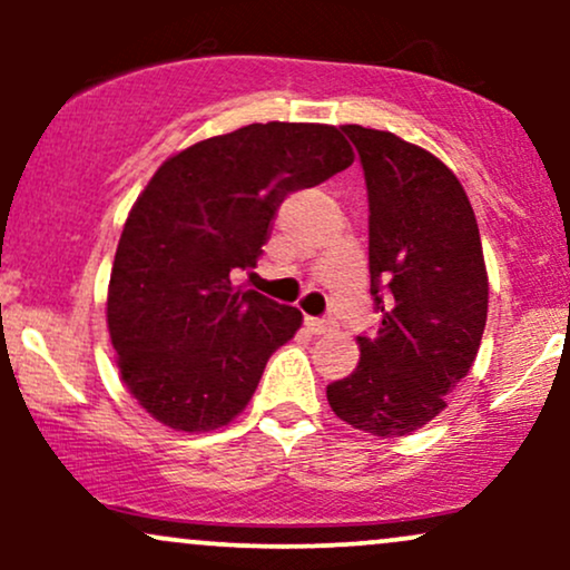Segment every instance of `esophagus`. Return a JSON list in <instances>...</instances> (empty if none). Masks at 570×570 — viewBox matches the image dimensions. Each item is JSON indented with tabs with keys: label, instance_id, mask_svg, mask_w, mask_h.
I'll list each match as a JSON object with an SVG mask.
<instances>
[{
	"label": "esophagus",
	"instance_id": "34e87169",
	"mask_svg": "<svg viewBox=\"0 0 570 570\" xmlns=\"http://www.w3.org/2000/svg\"><path fill=\"white\" fill-rule=\"evenodd\" d=\"M305 326L313 332V335H326V332L335 330V322L332 318H318V316H307Z\"/></svg>",
	"mask_w": 570,
	"mask_h": 570
}]
</instances>
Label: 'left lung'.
<instances>
[{"label": "left lung", "instance_id": "1", "mask_svg": "<svg viewBox=\"0 0 570 570\" xmlns=\"http://www.w3.org/2000/svg\"><path fill=\"white\" fill-rule=\"evenodd\" d=\"M370 203V292L381 324L358 337V367L326 385L340 421L404 436L448 407L488 322L476 219L455 174L389 130L343 126Z\"/></svg>", "mask_w": 570, "mask_h": 570}]
</instances>
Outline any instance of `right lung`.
Masks as SVG:
<instances>
[{
	"instance_id": "1",
	"label": "right lung",
	"mask_w": 570,
	"mask_h": 570,
	"mask_svg": "<svg viewBox=\"0 0 570 570\" xmlns=\"http://www.w3.org/2000/svg\"><path fill=\"white\" fill-rule=\"evenodd\" d=\"M353 163L335 126L254 122L181 149L130 208L107 324L128 391L176 431L227 426L257 391L303 313L233 273L257 267L286 195Z\"/></svg>"
}]
</instances>
